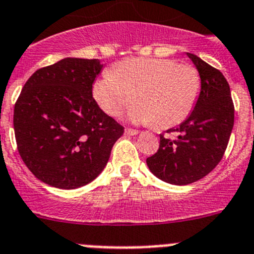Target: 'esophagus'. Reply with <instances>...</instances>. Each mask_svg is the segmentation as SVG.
Here are the masks:
<instances>
[{
	"instance_id": "34e87169",
	"label": "esophagus",
	"mask_w": 254,
	"mask_h": 254,
	"mask_svg": "<svg viewBox=\"0 0 254 254\" xmlns=\"http://www.w3.org/2000/svg\"><path fill=\"white\" fill-rule=\"evenodd\" d=\"M125 133L127 134V136H136V134L138 133L137 129H132V128H126L125 129Z\"/></svg>"
}]
</instances>
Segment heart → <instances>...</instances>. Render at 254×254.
<instances>
[{
  "label": "heart",
  "instance_id": "obj_1",
  "mask_svg": "<svg viewBox=\"0 0 254 254\" xmlns=\"http://www.w3.org/2000/svg\"><path fill=\"white\" fill-rule=\"evenodd\" d=\"M201 91L197 69L167 58H131L108 69L93 85L103 111L117 116L134 99L127 113L133 123H155L169 128L193 111Z\"/></svg>",
  "mask_w": 254,
  "mask_h": 254
}]
</instances>
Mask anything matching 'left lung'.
<instances>
[{"label": "left lung", "instance_id": "left-lung-1", "mask_svg": "<svg viewBox=\"0 0 254 254\" xmlns=\"http://www.w3.org/2000/svg\"><path fill=\"white\" fill-rule=\"evenodd\" d=\"M201 78L193 111L179 125L177 138L160 134L156 154L146 159L150 172L161 181L186 186L207 176L223 158L234 126V105L226 78L196 55L187 53Z\"/></svg>", "mask_w": 254, "mask_h": 254}]
</instances>
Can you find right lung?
<instances>
[{
	"label": "right lung",
	"instance_id": "obj_1",
	"mask_svg": "<svg viewBox=\"0 0 254 254\" xmlns=\"http://www.w3.org/2000/svg\"><path fill=\"white\" fill-rule=\"evenodd\" d=\"M104 64L67 57L29 77L13 109L17 150L46 185L75 190L90 183L107 165L123 127L93 98Z\"/></svg>",
	"mask_w": 254,
	"mask_h": 254
}]
</instances>
